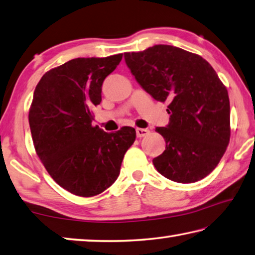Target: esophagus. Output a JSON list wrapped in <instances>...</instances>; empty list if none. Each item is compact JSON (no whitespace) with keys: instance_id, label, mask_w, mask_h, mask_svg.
<instances>
[{"instance_id":"esophagus-1","label":"esophagus","mask_w":255,"mask_h":255,"mask_svg":"<svg viewBox=\"0 0 255 255\" xmlns=\"http://www.w3.org/2000/svg\"><path fill=\"white\" fill-rule=\"evenodd\" d=\"M150 133L148 128H136V136L137 137H143L146 136Z\"/></svg>"}]
</instances>
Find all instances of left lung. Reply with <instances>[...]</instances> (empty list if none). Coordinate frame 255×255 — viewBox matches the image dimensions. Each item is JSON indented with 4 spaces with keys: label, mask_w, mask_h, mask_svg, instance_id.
<instances>
[{
    "label": "left lung",
    "mask_w": 255,
    "mask_h": 255,
    "mask_svg": "<svg viewBox=\"0 0 255 255\" xmlns=\"http://www.w3.org/2000/svg\"><path fill=\"white\" fill-rule=\"evenodd\" d=\"M136 82L155 101L169 102L166 128H157L166 150L152 162L163 177L189 184L209 175L230 142V98L208 62L184 49L157 44L125 52Z\"/></svg>",
    "instance_id": "8db88e82"
}]
</instances>
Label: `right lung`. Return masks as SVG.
<instances>
[{
  "mask_svg": "<svg viewBox=\"0 0 255 255\" xmlns=\"http://www.w3.org/2000/svg\"><path fill=\"white\" fill-rule=\"evenodd\" d=\"M123 55L76 58L44 74L33 93L29 124L33 145L49 175L69 193L92 197L118 179L135 130L115 133L93 127L104 79Z\"/></svg>",
  "mask_w": 255,
  "mask_h": 255,
  "instance_id": "obj_1",
  "label": "right lung"
}]
</instances>
